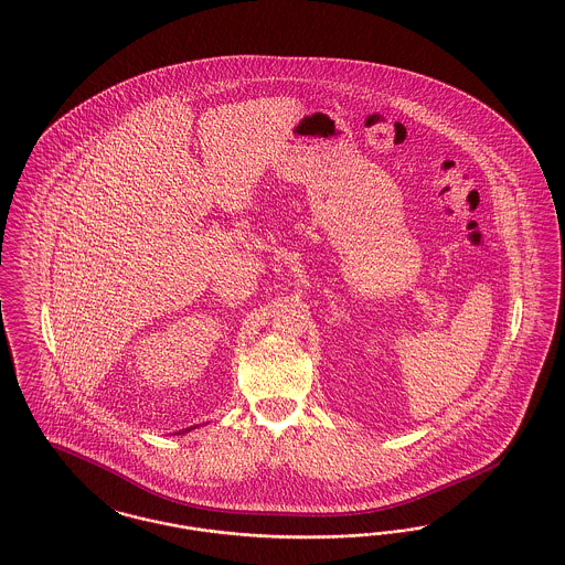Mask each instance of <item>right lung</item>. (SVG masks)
Returning a JSON list of instances; mask_svg holds the SVG:
<instances>
[{"instance_id":"obj_1","label":"right lung","mask_w":565,"mask_h":565,"mask_svg":"<svg viewBox=\"0 0 565 565\" xmlns=\"http://www.w3.org/2000/svg\"><path fill=\"white\" fill-rule=\"evenodd\" d=\"M195 428V426H194ZM194 428H188V429H183V431H177V434H185V431H192V429Z\"/></svg>"}]
</instances>
